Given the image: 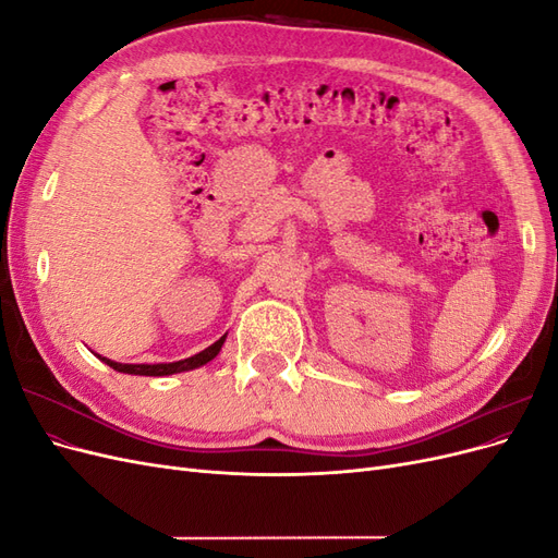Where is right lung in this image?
<instances>
[{
  "label": "right lung",
  "instance_id": "right-lung-1",
  "mask_svg": "<svg viewBox=\"0 0 558 558\" xmlns=\"http://www.w3.org/2000/svg\"><path fill=\"white\" fill-rule=\"evenodd\" d=\"M226 342V335L221 337V340H216L211 347H207L205 351L195 353V356L191 359H183V361H177V363H154V365H130V363H116V361H109L105 356H97L99 361H105L109 367H113L116 373H125V375H144V377H167V375H177V373H189V369H195L199 365H205L209 361H214L218 356V351H221Z\"/></svg>",
  "mask_w": 558,
  "mask_h": 558
}]
</instances>
